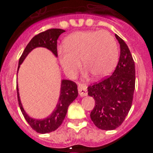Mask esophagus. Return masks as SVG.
<instances>
[{
    "mask_svg": "<svg viewBox=\"0 0 153 153\" xmlns=\"http://www.w3.org/2000/svg\"><path fill=\"white\" fill-rule=\"evenodd\" d=\"M78 90H79V95L81 97L87 95V86L85 84H79L78 86Z\"/></svg>",
    "mask_w": 153,
    "mask_h": 153,
    "instance_id": "1",
    "label": "esophagus"
}]
</instances>
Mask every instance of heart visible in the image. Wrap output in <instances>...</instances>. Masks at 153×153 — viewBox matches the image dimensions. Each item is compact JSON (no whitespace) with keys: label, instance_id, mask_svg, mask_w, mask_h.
Listing matches in <instances>:
<instances>
[{"label":"heart","instance_id":"1","mask_svg":"<svg viewBox=\"0 0 153 153\" xmlns=\"http://www.w3.org/2000/svg\"><path fill=\"white\" fill-rule=\"evenodd\" d=\"M64 48L58 51L60 63L69 76L84 67L95 78L111 73L118 60L119 50L114 36L107 31L89 30L76 32L64 39Z\"/></svg>","mask_w":153,"mask_h":153}]
</instances>
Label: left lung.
Returning <instances> with one entry per match:
<instances>
[{
    "label": "left lung",
    "mask_w": 153,
    "mask_h": 153,
    "mask_svg": "<svg viewBox=\"0 0 153 153\" xmlns=\"http://www.w3.org/2000/svg\"><path fill=\"white\" fill-rule=\"evenodd\" d=\"M120 44V58L112 75L87 87L95 105L91 118L98 128L113 130L121 126L130 110L135 90V64L123 39L115 35Z\"/></svg>",
    "instance_id": "left-lung-1"
}]
</instances>
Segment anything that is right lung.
Instances as JSON below:
<instances>
[{"mask_svg":"<svg viewBox=\"0 0 153 153\" xmlns=\"http://www.w3.org/2000/svg\"><path fill=\"white\" fill-rule=\"evenodd\" d=\"M64 32L65 30L60 29V28H51V29H48L44 32H40L36 36H35L26 46L25 49L23 51L22 55L20 56L17 72L20 65L22 63L24 59L28 55V53L36 48H38V47L47 48L50 51H52L55 56H58V38L62 32ZM16 91H17L18 103H19L20 110L22 112L25 120L29 124V126H31L32 129H34L36 132L39 133H51L52 131L57 129L64 120L70 104L72 103V102L78 97V94H79L77 84L74 82L71 81V80H62L59 99V102H58L55 110L47 118L44 119V120H36V119L31 118L25 113L22 104L20 102L19 92H18V86H16Z\"/></svg>","mask_w":153,"mask_h":153,"instance_id":"1","label":"right lung"}]
</instances>
